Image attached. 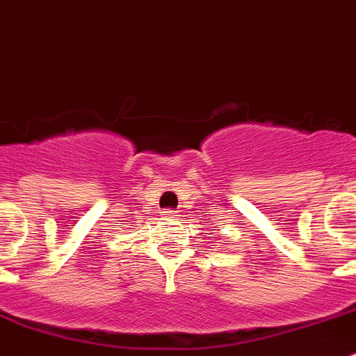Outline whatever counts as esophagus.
<instances>
[{
	"label": "esophagus",
	"mask_w": 356,
	"mask_h": 356,
	"mask_svg": "<svg viewBox=\"0 0 356 356\" xmlns=\"http://www.w3.org/2000/svg\"><path fill=\"white\" fill-rule=\"evenodd\" d=\"M163 213V219L168 220V219H177V211L175 210H163L161 211Z\"/></svg>",
	"instance_id": "esophagus-1"
}]
</instances>
